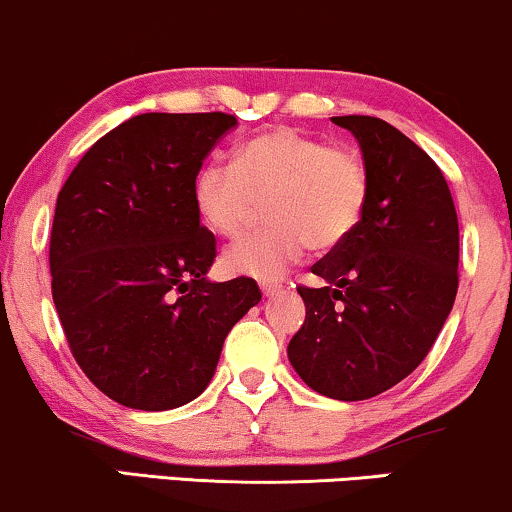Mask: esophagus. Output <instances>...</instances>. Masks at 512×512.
Returning a JSON list of instances; mask_svg holds the SVG:
<instances>
[{"mask_svg": "<svg viewBox=\"0 0 512 512\" xmlns=\"http://www.w3.org/2000/svg\"><path fill=\"white\" fill-rule=\"evenodd\" d=\"M260 288H262L264 297H274V295H278V293H281V290H283L281 283H271V281H262Z\"/></svg>", "mask_w": 512, "mask_h": 512, "instance_id": "obj_1", "label": "esophagus"}]
</instances>
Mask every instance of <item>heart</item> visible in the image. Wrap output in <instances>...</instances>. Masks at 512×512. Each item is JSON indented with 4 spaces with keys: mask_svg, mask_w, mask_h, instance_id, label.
Returning <instances> with one entry per match:
<instances>
[{
    "mask_svg": "<svg viewBox=\"0 0 512 512\" xmlns=\"http://www.w3.org/2000/svg\"><path fill=\"white\" fill-rule=\"evenodd\" d=\"M368 200V170L347 146H328L278 127L236 146L234 165L217 160L193 179V205L212 234L236 238L264 203L269 226L231 245L226 271L276 281L304 250L338 248L357 229Z\"/></svg>",
    "mask_w": 512,
    "mask_h": 512,
    "instance_id": "b5f03b06",
    "label": "heart"
}]
</instances>
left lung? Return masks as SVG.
Wrapping results in <instances>:
<instances>
[{
	"label": "left lung",
	"instance_id": "1",
	"mask_svg": "<svg viewBox=\"0 0 512 512\" xmlns=\"http://www.w3.org/2000/svg\"><path fill=\"white\" fill-rule=\"evenodd\" d=\"M368 170L357 229L297 288L307 316L288 345L297 375L323 397L371 399L428 357L458 290V217L423 148L371 115H340Z\"/></svg>",
	"mask_w": 512,
	"mask_h": 512
}]
</instances>
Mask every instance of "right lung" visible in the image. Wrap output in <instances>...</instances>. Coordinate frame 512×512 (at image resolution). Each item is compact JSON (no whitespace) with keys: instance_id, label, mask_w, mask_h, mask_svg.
Masks as SVG:
<instances>
[{"instance_id":"1","label":"right lung","mask_w":512,"mask_h":512,"mask_svg":"<svg viewBox=\"0 0 512 512\" xmlns=\"http://www.w3.org/2000/svg\"><path fill=\"white\" fill-rule=\"evenodd\" d=\"M238 125L226 113H141L82 155L56 198L51 295L70 352L122 406L167 411L203 394L222 345L262 300L252 278L215 283V236L193 179Z\"/></svg>"}]
</instances>
